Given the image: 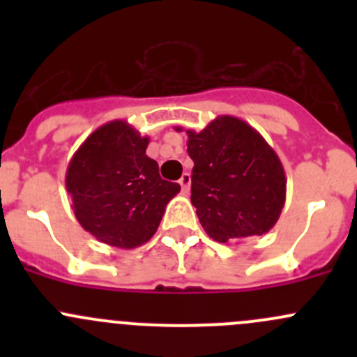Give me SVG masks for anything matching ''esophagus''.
Listing matches in <instances>:
<instances>
[{"label": "esophagus", "mask_w": 357, "mask_h": 357, "mask_svg": "<svg viewBox=\"0 0 357 357\" xmlns=\"http://www.w3.org/2000/svg\"><path fill=\"white\" fill-rule=\"evenodd\" d=\"M179 185H181L183 192H190V185H192V176L188 172H183L181 178H179Z\"/></svg>", "instance_id": "esophagus-1"}]
</instances>
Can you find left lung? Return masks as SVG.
Returning <instances> with one entry per match:
<instances>
[{"instance_id": "8db88e82", "label": "left lung", "mask_w": 357, "mask_h": 357, "mask_svg": "<svg viewBox=\"0 0 357 357\" xmlns=\"http://www.w3.org/2000/svg\"><path fill=\"white\" fill-rule=\"evenodd\" d=\"M179 131V128H178ZM192 204L212 240L264 235L285 205L287 178L275 150L245 121L219 115L200 132L186 131Z\"/></svg>"}]
</instances>
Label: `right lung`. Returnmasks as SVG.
I'll return each mask as SVG.
<instances>
[{
  "mask_svg": "<svg viewBox=\"0 0 357 357\" xmlns=\"http://www.w3.org/2000/svg\"><path fill=\"white\" fill-rule=\"evenodd\" d=\"M149 136L126 121L100 126L70 158L67 192L79 225L98 242L135 248L155 235L165 205L179 193L146 155Z\"/></svg>",
  "mask_w": 357,
  "mask_h": 357,
  "instance_id": "right-lung-1",
  "label": "right lung"
}]
</instances>
